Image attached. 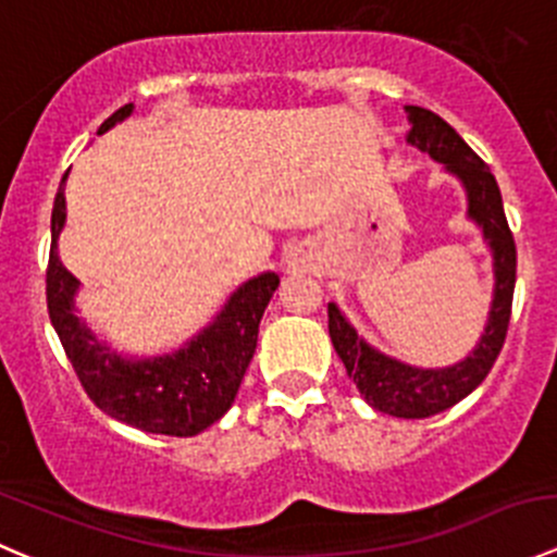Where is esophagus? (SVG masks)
I'll return each mask as SVG.
<instances>
[{"instance_id":"esophagus-1","label":"esophagus","mask_w":557,"mask_h":557,"mask_svg":"<svg viewBox=\"0 0 557 557\" xmlns=\"http://www.w3.org/2000/svg\"><path fill=\"white\" fill-rule=\"evenodd\" d=\"M286 265H297V257L295 255H286Z\"/></svg>"}]
</instances>
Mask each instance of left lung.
I'll return each mask as SVG.
<instances>
[{
	"mask_svg": "<svg viewBox=\"0 0 557 557\" xmlns=\"http://www.w3.org/2000/svg\"><path fill=\"white\" fill-rule=\"evenodd\" d=\"M406 115H409L411 124L406 140L431 159H436L438 164H444V170L463 184L468 200L466 216L482 230V238L490 246L495 284L487 324H484V333L479 335L476 346L468 351V357L444 368H417L373 349L362 335H357V330L351 327L349 319L341 313L335 302L327 306V327L330 341H333L341 362L346 366V373L357 384L368 406H373L382 414L422 420V417L453 409L458 400H463L484 382V376L493 368L495 357L504 346L506 327H509L517 249L509 224H506L500 189L487 164L433 110L406 104Z\"/></svg>",
	"mask_w": 557,
	"mask_h": 557,
	"instance_id": "1",
	"label": "left lung"
}]
</instances>
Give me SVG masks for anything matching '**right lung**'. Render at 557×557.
<instances>
[{"instance_id": "obj_1", "label": "right lung", "mask_w": 557, "mask_h": 557, "mask_svg": "<svg viewBox=\"0 0 557 557\" xmlns=\"http://www.w3.org/2000/svg\"><path fill=\"white\" fill-rule=\"evenodd\" d=\"M135 104L115 110L97 129L104 135L129 119ZM64 173L51 213V260L46 295L51 324L73 362L86 395L97 409L159 436H197L222 420L238 395L244 373L257 349L260 319L278 286V273L268 271L244 281L222 311L175 351L157 357H126L99 341L78 317L81 281L59 260V235L67 222Z\"/></svg>"}]
</instances>
